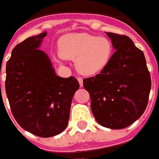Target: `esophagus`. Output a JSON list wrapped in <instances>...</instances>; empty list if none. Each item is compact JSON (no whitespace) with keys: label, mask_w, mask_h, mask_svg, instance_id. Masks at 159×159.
Here are the masks:
<instances>
[{"label":"esophagus","mask_w":159,"mask_h":159,"mask_svg":"<svg viewBox=\"0 0 159 159\" xmlns=\"http://www.w3.org/2000/svg\"><path fill=\"white\" fill-rule=\"evenodd\" d=\"M77 80H78V82H79V84H80V87H83V78L79 76V77H77Z\"/></svg>","instance_id":"obj_1"}]
</instances>
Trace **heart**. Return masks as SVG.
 I'll return each mask as SVG.
<instances>
[{"label": "heart", "instance_id": "heart-1", "mask_svg": "<svg viewBox=\"0 0 159 159\" xmlns=\"http://www.w3.org/2000/svg\"><path fill=\"white\" fill-rule=\"evenodd\" d=\"M60 55L68 59H76L77 70L91 76L107 67L113 53V45L106 37L86 33L70 34L60 40Z\"/></svg>", "mask_w": 159, "mask_h": 159}]
</instances>
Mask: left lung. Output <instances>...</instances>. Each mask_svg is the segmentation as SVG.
Wrapping results in <instances>:
<instances>
[{
    "label": "left lung",
    "instance_id": "obj_1",
    "mask_svg": "<svg viewBox=\"0 0 159 159\" xmlns=\"http://www.w3.org/2000/svg\"><path fill=\"white\" fill-rule=\"evenodd\" d=\"M114 52L100 74L85 78L91 110L101 126L121 129L131 125L144 113L152 81L143 52L129 36L107 32Z\"/></svg>",
    "mask_w": 159,
    "mask_h": 159
}]
</instances>
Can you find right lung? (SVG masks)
I'll return each mask as SVG.
<instances>
[{
  "instance_id": "add662e5",
  "label": "right lung",
  "mask_w": 159,
  "mask_h": 159,
  "mask_svg": "<svg viewBox=\"0 0 159 159\" xmlns=\"http://www.w3.org/2000/svg\"><path fill=\"white\" fill-rule=\"evenodd\" d=\"M46 36L47 32H43L15 46L7 62L5 82L6 93L17 123L43 138L66 129L73 95L79 89L74 76H57L48 55L39 49Z\"/></svg>"
}]
</instances>
